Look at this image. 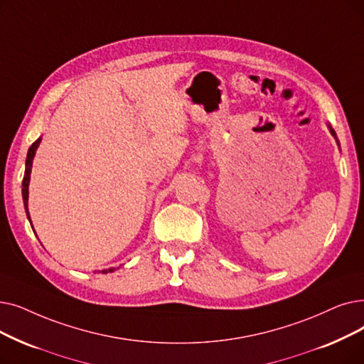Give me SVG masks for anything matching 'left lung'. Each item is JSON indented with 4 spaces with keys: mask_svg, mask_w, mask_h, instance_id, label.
Returning <instances> with one entry per match:
<instances>
[{
    "mask_svg": "<svg viewBox=\"0 0 364 364\" xmlns=\"http://www.w3.org/2000/svg\"><path fill=\"white\" fill-rule=\"evenodd\" d=\"M328 129H330V134H331V135H333V136L336 138V134H335V131H333V129H331V128H330V126H328Z\"/></svg>",
    "mask_w": 364,
    "mask_h": 364,
    "instance_id": "8db88e82",
    "label": "left lung"
}]
</instances>
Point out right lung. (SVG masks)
Masks as SVG:
<instances>
[{
	"instance_id": "right-lung-1",
	"label": "right lung",
	"mask_w": 364,
	"mask_h": 364,
	"mask_svg": "<svg viewBox=\"0 0 364 364\" xmlns=\"http://www.w3.org/2000/svg\"><path fill=\"white\" fill-rule=\"evenodd\" d=\"M40 141H41V138H38L36 143L31 146L29 150H28L26 162H25V176H23V181H22V198H23V205H25L26 215H28L29 221H31V218H29V211H28V187H29V180H31V168H33V161H34L36 151L40 146ZM113 271H114V267H109V269H104L102 274H108V272H113Z\"/></svg>"
}]
</instances>
